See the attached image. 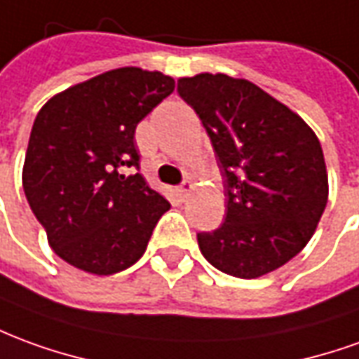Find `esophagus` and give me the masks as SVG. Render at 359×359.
<instances>
[{
	"instance_id": "1",
	"label": "esophagus",
	"mask_w": 359,
	"mask_h": 359,
	"mask_svg": "<svg viewBox=\"0 0 359 359\" xmlns=\"http://www.w3.org/2000/svg\"><path fill=\"white\" fill-rule=\"evenodd\" d=\"M192 190H194V187H192V182H188V180H187V182H182V184H180L177 192H179V196L182 198V200H184V198L190 196V192H192Z\"/></svg>"
}]
</instances>
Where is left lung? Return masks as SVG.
<instances>
[{"instance_id":"1","label":"left lung","mask_w":359,"mask_h":359,"mask_svg":"<svg viewBox=\"0 0 359 359\" xmlns=\"http://www.w3.org/2000/svg\"><path fill=\"white\" fill-rule=\"evenodd\" d=\"M177 91L212 140L227 196L225 222L198 233L204 258L245 280L284 266L309 243L327 205L319 137L247 79L198 74L180 77Z\"/></svg>"}]
</instances>
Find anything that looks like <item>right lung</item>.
I'll use <instances>...</instances> for the list:
<instances>
[{
  "label": "right lung",
  "mask_w": 359,
  "mask_h": 359,
  "mask_svg": "<svg viewBox=\"0 0 359 359\" xmlns=\"http://www.w3.org/2000/svg\"><path fill=\"white\" fill-rule=\"evenodd\" d=\"M175 79L118 67L50 99L34 118L22 190L67 264L110 276L136 264L171 204L140 172L134 134Z\"/></svg>",
  "instance_id": "1"
}]
</instances>
